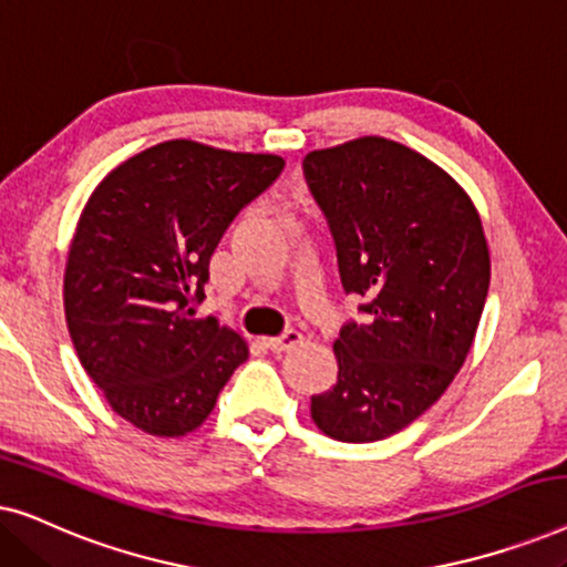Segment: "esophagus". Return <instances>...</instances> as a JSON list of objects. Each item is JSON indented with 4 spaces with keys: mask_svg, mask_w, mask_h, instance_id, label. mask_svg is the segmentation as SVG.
Here are the masks:
<instances>
[{
    "mask_svg": "<svg viewBox=\"0 0 567 567\" xmlns=\"http://www.w3.org/2000/svg\"><path fill=\"white\" fill-rule=\"evenodd\" d=\"M301 343V336L297 330H286L281 338H268L266 340V348L268 351H274V353H286V351H291V348H297Z\"/></svg>",
    "mask_w": 567,
    "mask_h": 567,
    "instance_id": "34e87169",
    "label": "esophagus"
}]
</instances>
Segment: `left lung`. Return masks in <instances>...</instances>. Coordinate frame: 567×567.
Masks as SVG:
<instances>
[{"instance_id":"obj_1","label":"left lung","mask_w":567,"mask_h":567,"mask_svg":"<svg viewBox=\"0 0 567 567\" xmlns=\"http://www.w3.org/2000/svg\"><path fill=\"white\" fill-rule=\"evenodd\" d=\"M340 281L367 305L332 343L338 382L312 398L324 436L369 444L421 417L467 359L491 284L483 221L436 162L384 136L305 157Z\"/></svg>"}]
</instances>
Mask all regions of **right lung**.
Wrapping results in <instances>:
<instances>
[{
	"mask_svg": "<svg viewBox=\"0 0 567 567\" xmlns=\"http://www.w3.org/2000/svg\"><path fill=\"white\" fill-rule=\"evenodd\" d=\"M281 169L278 154L173 138L121 162L84 204L64 270L66 328L107 405L138 431H196L250 353L193 305L231 219Z\"/></svg>",
	"mask_w": 567,
	"mask_h": 567,
	"instance_id": "1",
	"label": "right lung"
}]
</instances>
